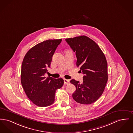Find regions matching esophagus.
Returning a JSON list of instances; mask_svg holds the SVG:
<instances>
[{
	"label": "esophagus",
	"instance_id": "esophagus-1",
	"mask_svg": "<svg viewBox=\"0 0 133 133\" xmlns=\"http://www.w3.org/2000/svg\"><path fill=\"white\" fill-rule=\"evenodd\" d=\"M64 84H66H66H68L70 83V80H68V79H64Z\"/></svg>",
	"mask_w": 133,
	"mask_h": 133
}]
</instances>
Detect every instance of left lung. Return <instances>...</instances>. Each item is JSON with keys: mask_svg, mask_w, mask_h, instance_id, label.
<instances>
[{"mask_svg": "<svg viewBox=\"0 0 133 133\" xmlns=\"http://www.w3.org/2000/svg\"><path fill=\"white\" fill-rule=\"evenodd\" d=\"M76 57V65L84 75L83 81L71 80L76 87L75 101L83 104L96 102L102 95L108 79V63L98 45L85 36L66 39Z\"/></svg>", "mask_w": 133, "mask_h": 133, "instance_id": "1", "label": "left lung"}]
</instances>
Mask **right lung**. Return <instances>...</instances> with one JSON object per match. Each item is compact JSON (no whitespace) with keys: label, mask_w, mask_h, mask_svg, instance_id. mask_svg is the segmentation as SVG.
I'll return each mask as SVG.
<instances>
[{"label":"right lung","mask_w":133,"mask_h":133,"mask_svg":"<svg viewBox=\"0 0 133 133\" xmlns=\"http://www.w3.org/2000/svg\"><path fill=\"white\" fill-rule=\"evenodd\" d=\"M61 41L62 39H48L41 42L32 47L24 57L21 83L28 97L37 106L45 107L53 104L56 90L63 85L62 78L44 77Z\"/></svg>","instance_id":"add662e5"}]
</instances>
